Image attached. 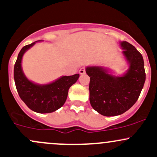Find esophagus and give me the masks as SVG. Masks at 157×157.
<instances>
[{
	"label": "esophagus",
	"mask_w": 157,
	"mask_h": 157,
	"mask_svg": "<svg viewBox=\"0 0 157 157\" xmlns=\"http://www.w3.org/2000/svg\"><path fill=\"white\" fill-rule=\"evenodd\" d=\"M79 73H80V75H84V74L86 73V68H84V67H82V68H80V71H79Z\"/></svg>",
	"instance_id": "1"
}]
</instances>
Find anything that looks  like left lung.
Masks as SVG:
<instances>
[{
	"instance_id": "obj_1",
	"label": "left lung",
	"mask_w": 157,
	"mask_h": 157,
	"mask_svg": "<svg viewBox=\"0 0 157 157\" xmlns=\"http://www.w3.org/2000/svg\"><path fill=\"white\" fill-rule=\"evenodd\" d=\"M123 54L130 64L121 77L108 74L103 67H87L90 77L89 101L92 108L104 116L123 114L139 98L145 82L144 60L136 48L127 42H121Z\"/></svg>"
}]
</instances>
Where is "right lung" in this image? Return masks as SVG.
I'll return each mask as SVG.
<instances>
[{"label":"right lung","mask_w":157,"mask_h":157,"mask_svg":"<svg viewBox=\"0 0 157 157\" xmlns=\"http://www.w3.org/2000/svg\"><path fill=\"white\" fill-rule=\"evenodd\" d=\"M22 48L14 66V80L21 99L33 111L38 113H50L63 106L69 88L78 80L80 75L63 76L51 83L39 85L30 81L25 77L21 68L24 53L35 43Z\"/></svg>","instance_id":"1"}]
</instances>
